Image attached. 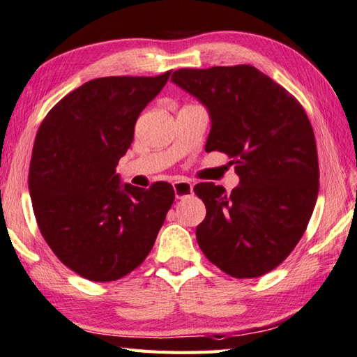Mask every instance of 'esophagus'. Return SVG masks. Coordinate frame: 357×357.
<instances>
[{"label": "esophagus", "instance_id": "1", "mask_svg": "<svg viewBox=\"0 0 357 357\" xmlns=\"http://www.w3.org/2000/svg\"><path fill=\"white\" fill-rule=\"evenodd\" d=\"M173 188H174V197L178 199H183L190 197L193 193V185L190 181H185V179H179V181H174L173 183Z\"/></svg>", "mask_w": 357, "mask_h": 357}]
</instances>
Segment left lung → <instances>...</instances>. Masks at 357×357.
<instances>
[{"label": "left lung", "mask_w": 357, "mask_h": 357, "mask_svg": "<svg viewBox=\"0 0 357 357\" xmlns=\"http://www.w3.org/2000/svg\"><path fill=\"white\" fill-rule=\"evenodd\" d=\"M172 82L207 108L206 151L226 153L240 176L229 195L213 183L195 185L207 211L197 227L199 248L235 278L268 274L297 246L316 206L310 119L294 96L250 65L178 69Z\"/></svg>", "instance_id": "8db88e82"}]
</instances>
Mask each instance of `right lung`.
Returning a JSON list of instances; mask_svg holds the SVG:
<instances>
[{
    "label": "right lung",
    "instance_id": "obj_1",
    "mask_svg": "<svg viewBox=\"0 0 357 357\" xmlns=\"http://www.w3.org/2000/svg\"><path fill=\"white\" fill-rule=\"evenodd\" d=\"M170 74L83 83L54 105L35 137L29 192L38 229L59 260L91 282L135 271L174 201L169 183L145 190L116 173L139 114Z\"/></svg>",
    "mask_w": 357,
    "mask_h": 357
}]
</instances>
